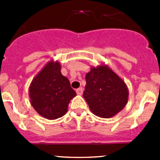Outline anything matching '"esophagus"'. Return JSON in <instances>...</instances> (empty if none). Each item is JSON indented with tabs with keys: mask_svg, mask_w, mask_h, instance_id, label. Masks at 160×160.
Masks as SVG:
<instances>
[{
	"mask_svg": "<svg viewBox=\"0 0 160 160\" xmlns=\"http://www.w3.org/2000/svg\"><path fill=\"white\" fill-rule=\"evenodd\" d=\"M76 91H77V93L78 95H82V93H83V88H78V89L76 90Z\"/></svg>",
	"mask_w": 160,
	"mask_h": 160,
	"instance_id": "obj_1",
	"label": "esophagus"
}]
</instances>
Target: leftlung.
<instances>
[{
	"mask_svg": "<svg viewBox=\"0 0 160 160\" xmlns=\"http://www.w3.org/2000/svg\"><path fill=\"white\" fill-rule=\"evenodd\" d=\"M83 98L92 113L109 118L117 114L128 102V90L125 82L106 65L91 67L86 74Z\"/></svg>",
	"mask_w": 160,
	"mask_h": 160,
	"instance_id": "obj_1",
	"label": "left lung"
}]
</instances>
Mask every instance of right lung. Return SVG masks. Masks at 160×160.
Here are the masks:
<instances>
[{
	"mask_svg": "<svg viewBox=\"0 0 160 160\" xmlns=\"http://www.w3.org/2000/svg\"><path fill=\"white\" fill-rule=\"evenodd\" d=\"M60 70L58 61H50L32 80L28 90L34 109L50 120L63 116L71 99L77 95Z\"/></svg>",
	"mask_w": 160,
	"mask_h": 160,
	"instance_id": "right-lung-1",
	"label": "right lung"
}]
</instances>
